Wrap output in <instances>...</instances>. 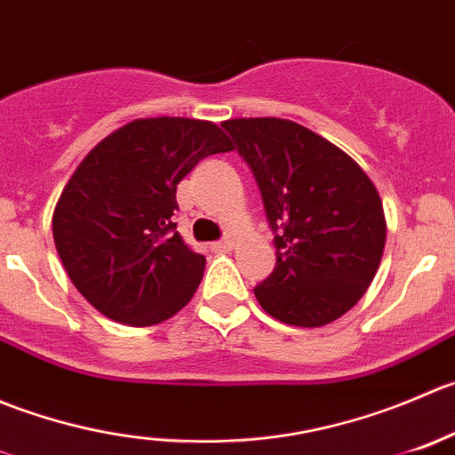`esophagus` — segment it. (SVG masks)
I'll list each match as a JSON object with an SVG mask.
<instances>
[{
	"mask_svg": "<svg viewBox=\"0 0 455 455\" xmlns=\"http://www.w3.org/2000/svg\"><path fill=\"white\" fill-rule=\"evenodd\" d=\"M214 250L217 251H229L234 247V238L232 236H226V238H221V241H217L214 243Z\"/></svg>",
	"mask_w": 455,
	"mask_h": 455,
	"instance_id": "obj_1",
	"label": "esophagus"
}]
</instances>
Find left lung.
I'll return each instance as SVG.
<instances>
[{"label":"left lung","instance_id":"obj_1","mask_svg":"<svg viewBox=\"0 0 455 455\" xmlns=\"http://www.w3.org/2000/svg\"><path fill=\"white\" fill-rule=\"evenodd\" d=\"M250 165L274 232L276 267L254 287L276 321L321 327L354 307L385 250L379 190L340 148L294 121L223 124Z\"/></svg>","mask_w":455,"mask_h":455}]
</instances>
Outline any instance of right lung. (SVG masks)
<instances>
[{
  "instance_id": "obj_1",
  "label": "right lung",
  "mask_w": 455,
  "mask_h": 455,
  "mask_svg": "<svg viewBox=\"0 0 455 455\" xmlns=\"http://www.w3.org/2000/svg\"><path fill=\"white\" fill-rule=\"evenodd\" d=\"M232 143L210 121L137 119L88 152L66 183L52 238L70 281L103 316L132 327L168 321L205 269L177 232V186Z\"/></svg>"
}]
</instances>
